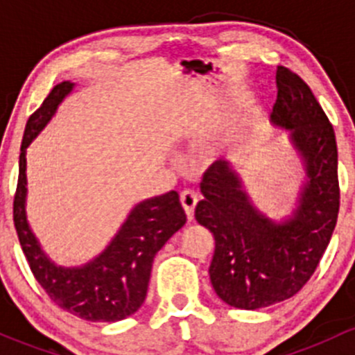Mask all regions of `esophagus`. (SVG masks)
<instances>
[{"mask_svg":"<svg viewBox=\"0 0 355 355\" xmlns=\"http://www.w3.org/2000/svg\"><path fill=\"white\" fill-rule=\"evenodd\" d=\"M198 200H199L198 194H196L194 191H191V189H185V191L180 194V202L182 206H184L185 213H187L189 220L194 218V207L196 204H198Z\"/></svg>","mask_w":355,"mask_h":355,"instance_id":"1","label":"esophagus"}]
</instances>
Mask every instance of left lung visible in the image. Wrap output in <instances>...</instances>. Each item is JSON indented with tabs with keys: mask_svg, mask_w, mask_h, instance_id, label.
<instances>
[{
	"mask_svg": "<svg viewBox=\"0 0 355 355\" xmlns=\"http://www.w3.org/2000/svg\"><path fill=\"white\" fill-rule=\"evenodd\" d=\"M277 85L271 120L288 128L309 177L293 216L275 225L257 213L223 159L204 173V200L196 206L198 223L214 235L211 284L223 302L239 309H259L295 295L316 271L338 218L333 125L299 75L278 67Z\"/></svg>",
	"mask_w": 355,
	"mask_h": 355,
	"instance_id": "8db88e82",
	"label": "left lung"
}]
</instances>
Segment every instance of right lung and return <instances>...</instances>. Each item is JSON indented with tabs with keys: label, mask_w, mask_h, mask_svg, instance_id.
Here are the masks:
<instances>
[{
	"label": "right lung",
	"mask_w": 355,
	"mask_h": 355,
	"mask_svg": "<svg viewBox=\"0 0 355 355\" xmlns=\"http://www.w3.org/2000/svg\"><path fill=\"white\" fill-rule=\"evenodd\" d=\"M71 87V82H60L28 116L20 148L13 223L32 275L56 306L87 321H120L142 306L157 250L184 227L187 216L177 192L170 191L135 206L108 249L92 263L71 270L49 263L25 218V149Z\"/></svg>",
	"instance_id": "obj_1"
}]
</instances>
